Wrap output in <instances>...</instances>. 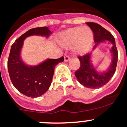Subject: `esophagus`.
I'll return each mask as SVG.
<instances>
[{
	"instance_id": "obj_1",
	"label": "esophagus",
	"mask_w": 127,
	"mask_h": 127,
	"mask_svg": "<svg viewBox=\"0 0 127 127\" xmlns=\"http://www.w3.org/2000/svg\"><path fill=\"white\" fill-rule=\"evenodd\" d=\"M70 59V57H69V56H67V55H65L64 56V60L65 62H67L68 61H69Z\"/></svg>"
}]
</instances>
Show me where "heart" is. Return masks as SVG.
Wrapping results in <instances>:
<instances>
[{
  "instance_id": "heart-1",
  "label": "heart",
  "mask_w": 127,
  "mask_h": 127,
  "mask_svg": "<svg viewBox=\"0 0 127 127\" xmlns=\"http://www.w3.org/2000/svg\"><path fill=\"white\" fill-rule=\"evenodd\" d=\"M92 30L88 27L69 29L60 37L61 45L72 47L73 51L77 55H83L89 50L94 42Z\"/></svg>"
}]
</instances>
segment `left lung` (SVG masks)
<instances>
[{
  "label": "left lung",
  "instance_id": "obj_1",
  "mask_svg": "<svg viewBox=\"0 0 127 127\" xmlns=\"http://www.w3.org/2000/svg\"><path fill=\"white\" fill-rule=\"evenodd\" d=\"M86 23L90 27L94 33L95 45L93 50H95L100 43L105 41H108L112 44L110 50L112 55V61L109 67L105 71H98L94 67L91 62V53L78 57L80 61V68L75 72L77 81L85 87L95 89L105 85L114 75L117 65L118 51L115 39L109 32L97 23L93 22Z\"/></svg>",
  "mask_w": 127,
  "mask_h": 127
}]
</instances>
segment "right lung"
Instances as JSON below:
<instances>
[{"label": "right lung", "instance_id": "right-lung-1", "mask_svg": "<svg viewBox=\"0 0 127 127\" xmlns=\"http://www.w3.org/2000/svg\"><path fill=\"white\" fill-rule=\"evenodd\" d=\"M52 33L48 27L30 29L13 44L7 61V69L11 82L20 93L32 98H36L46 92L51 84L55 67L64 60V57L58 59H47L37 65H29L22 60L21 51L24 40L32 35L48 37Z\"/></svg>", "mask_w": 127, "mask_h": 127}]
</instances>
